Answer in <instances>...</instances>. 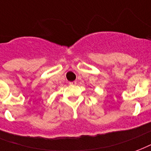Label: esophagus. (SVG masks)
Segmentation results:
<instances>
[{"label": "esophagus", "instance_id": "obj_1", "mask_svg": "<svg viewBox=\"0 0 151 151\" xmlns=\"http://www.w3.org/2000/svg\"><path fill=\"white\" fill-rule=\"evenodd\" d=\"M76 81L69 82V85H71V86H74V85H76Z\"/></svg>", "mask_w": 151, "mask_h": 151}]
</instances>
